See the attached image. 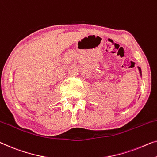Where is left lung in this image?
Listing matches in <instances>:
<instances>
[{
  "label": "left lung",
  "mask_w": 157,
  "mask_h": 157,
  "mask_svg": "<svg viewBox=\"0 0 157 157\" xmlns=\"http://www.w3.org/2000/svg\"><path fill=\"white\" fill-rule=\"evenodd\" d=\"M138 69H139V71H140V75H142V73H141V69H140V67H138Z\"/></svg>",
  "instance_id": "left-lung-1"
}]
</instances>
